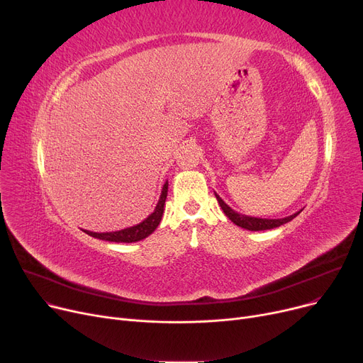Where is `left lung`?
<instances>
[{
  "mask_svg": "<svg viewBox=\"0 0 363 363\" xmlns=\"http://www.w3.org/2000/svg\"><path fill=\"white\" fill-rule=\"evenodd\" d=\"M216 199H218V203L219 206L222 207L223 213L230 218L231 222H234L237 226H241L244 228V230H249V231H264V230H274V228H278L284 223H287L290 220H293L301 211L287 216V218H281V219H262V218H255V216H247V215H242V213H238L235 212L234 208H231L230 206H228L216 193H215Z\"/></svg>",
  "mask_w": 363,
  "mask_h": 363,
  "instance_id": "obj_1",
  "label": "left lung"
}]
</instances>
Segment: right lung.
Returning <instances> with one entry per match:
<instances>
[{"label":"right lung","instance_id":"1","mask_svg":"<svg viewBox=\"0 0 363 363\" xmlns=\"http://www.w3.org/2000/svg\"><path fill=\"white\" fill-rule=\"evenodd\" d=\"M167 185L169 184L166 181L162 188V194H160V199L157 201L155 212H152L148 218H145L143 222L133 225V226H129V228H125V230L113 231V233H92V231H86V230H84V233H86L88 235L94 237V238L104 240V241H113V242H137V241L147 238L150 234L155 233V230L162 220L163 211H164V201L167 197Z\"/></svg>","mask_w":363,"mask_h":363}]
</instances>
